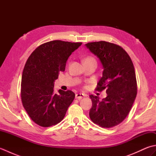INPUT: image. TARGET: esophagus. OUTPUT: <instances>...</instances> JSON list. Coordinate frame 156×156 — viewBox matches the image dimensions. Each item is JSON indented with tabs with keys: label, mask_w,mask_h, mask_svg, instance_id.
Here are the masks:
<instances>
[{
	"label": "esophagus",
	"mask_w": 156,
	"mask_h": 156,
	"mask_svg": "<svg viewBox=\"0 0 156 156\" xmlns=\"http://www.w3.org/2000/svg\"><path fill=\"white\" fill-rule=\"evenodd\" d=\"M85 94H81V93H78V94H76V99H78V100H80V99H82L83 97H85Z\"/></svg>",
	"instance_id": "1"
}]
</instances>
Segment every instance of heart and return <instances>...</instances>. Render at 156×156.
<instances>
[{
	"label": "heart",
	"mask_w": 156,
	"mask_h": 156,
	"mask_svg": "<svg viewBox=\"0 0 156 156\" xmlns=\"http://www.w3.org/2000/svg\"><path fill=\"white\" fill-rule=\"evenodd\" d=\"M89 60H95V59L94 58L91 57V56H88V57H87L84 59V61H89Z\"/></svg>",
	"instance_id": "1"
}]
</instances>
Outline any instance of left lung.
Here are the masks:
<instances>
[{
    "label": "left lung",
    "instance_id": "8db88e82",
    "mask_svg": "<svg viewBox=\"0 0 156 156\" xmlns=\"http://www.w3.org/2000/svg\"><path fill=\"white\" fill-rule=\"evenodd\" d=\"M86 46L100 59L104 69L95 90L106 89L107 94L101 101L97 96H90L92 102L90 118L101 127H115L128 115L136 97L137 85L133 64L119 45L101 41L88 43Z\"/></svg>",
    "mask_w": 156,
    "mask_h": 156
}]
</instances>
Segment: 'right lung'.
<instances>
[{
    "instance_id": "right-lung-1",
    "label": "right lung",
    "mask_w": 156,
    "mask_h": 156,
    "mask_svg": "<svg viewBox=\"0 0 156 156\" xmlns=\"http://www.w3.org/2000/svg\"><path fill=\"white\" fill-rule=\"evenodd\" d=\"M81 42L51 41L32 52L23 69L21 97L23 107L31 120L44 127L62 121L75 98L71 90L54 93V81L64 72L66 62Z\"/></svg>"
}]
</instances>
